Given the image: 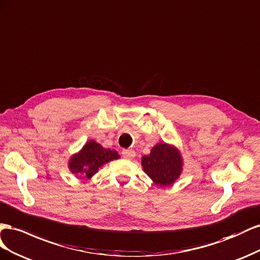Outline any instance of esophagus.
<instances>
[{
  "mask_svg": "<svg viewBox=\"0 0 260 260\" xmlns=\"http://www.w3.org/2000/svg\"><path fill=\"white\" fill-rule=\"evenodd\" d=\"M122 154H123V157L126 159H133L135 157L136 153L134 150H132V149H125L122 151Z\"/></svg>",
  "mask_w": 260,
  "mask_h": 260,
  "instance_id": "34e87169",
  "label": "esophagus"
}]
</instances>
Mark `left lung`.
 I'll return each mask as SVG.
<instances>
[{
    "label": "left lung",
    "instance_id": "8db88e82",
    "mask_svg": "<svg viewBox=\"0 0 260 260\" xmlns=\"http://www.w3.org/2000/svg\"><path fill=\"white\" fill-rule=\"evenodd\" d=\"M142 166L145 173L159 186H168L179 179L183 171V158L176 147L159 143L150 153L143 155Z\"/></svg>",
    "mask_w": 260,
    "mask_h": 260
}]
</instances>
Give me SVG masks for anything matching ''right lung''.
I'll use <instances>...</instances> for the list:
<instances>
[{"instance_id":"obj_1","label":"right lung","mask_w":260,"mask_h":260,"mask_svg":"<svg viewBox=\"0 0 260 260\" xmlns=\"http://www.w3.org/2000/svg\"><path fill=\"white\" fill-rule=\"evenodd\" d=\"M120 158L116 150L103 148L94 140H89L80 151L73 154L69 160V169L73 174L83 176L81 179H91L106 163Z\"/></svg>"}]
</instances>
